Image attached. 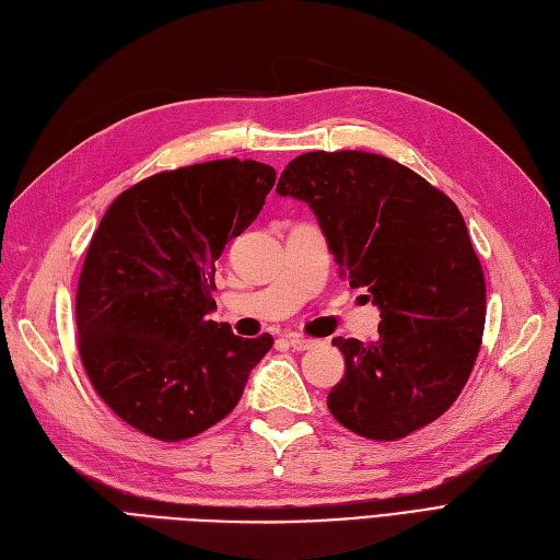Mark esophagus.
Wrapping results in <instances>:
<instances>
[{"instance_id": "esophagus-1", "label": "esophagus", "mask_w": 560, "mask_h": 560, "mask_svg": "<svg viewBox=\"0 0 560 560\" xmlns=\"http://www.w3.org/2000/svg\"><path fill=\"white\" fill-rule=\"evenodd\" d=\"M287 343H290L294 351H308V349H313L315 341L301 337V335H287Z\"/></svg>"}]
</instances>
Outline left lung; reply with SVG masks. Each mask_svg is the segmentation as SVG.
Segmentation results:
<instances>
[{"instance_id": "8db88e82", "label": "left lung", "mask_w": 560, "mask_h": 560, "mask_svg": "<svg viewBox=\"0 0 560 560\" xmlns=\"http://www.w3.org/2000/svg\"><path fill=\"white\" fill-rule=\"evenodd\" d=\"M276 190L313 209L341 276L382 315L376 341L331 339L346 360L331 417L372 441L431 424L462 393L486 327V278L457 205L362 150L299 155Z\"/></svg>"}]
</instances>
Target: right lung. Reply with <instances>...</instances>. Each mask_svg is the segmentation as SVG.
<instances>
[{
    "mask_svg": "<svg viewBox=\"0 0 560 560\" xmlns=\"http://www.w3.org/2000/svg\"><path fill=\"white\" fill-rule=\"evenodd\" d=\"M276 170L214 160L131 186L105 211L78 284L80 358L103 402L164 443L233 412L273 337H235L217 308V259L249 229Z\"/></svg>",
    "mask_w": 560,
    "mask_h": 560,
    "instance_id": "add662e5",
    "label": "right lung"
}]
</instances>
